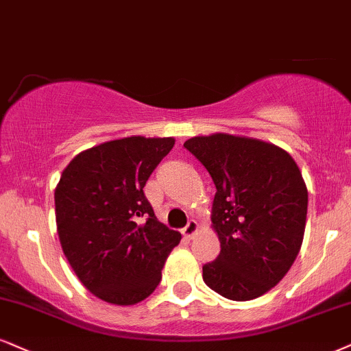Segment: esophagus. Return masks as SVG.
<instances>
[{"label":"esophagus","instance_id":"1","mask_svg":"<svg viewBox=\"0 0 351 351\" xmlns=\"http://www.w3.org/2000/svg\"><path fill=\"white\" fill-rule=\"evenodd\" d=\"M197 231H198V223L195 221V219H190L187 226H185V228L182 229V234H184L185 237H189V239H192L193 234H195Z\"/></svg>","mask_w":351,"mask_h":351}]
</instances>
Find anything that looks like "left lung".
<instances>
[{
    "label": "left lung",
    "instance_id": "1",
    "mask_svg": "<svg viewBox=\"0 0 351 351\" xmlns=\"http://www.w3.org/2000/svg\"><path fill=\"white\" fill-rule=\"evenodd\" d=\"M205 166L216 193L211 223L221 244L203 281L232 301L265 295L300 254L308 189L295 159L257 138L213 133L184 143Z\"/></svg>",
    "mask_w": 351,
    "mask_h": 351
}]
</instances>
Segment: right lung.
I'll use <instances>...</instances> for the list:
<instances>
[{"label": "right lung", "instance_id": "1", "mask_svg": "<svg viewBox=\"0 0 351 351\" xmlns=\"http://www.w3.org/2000/svg\"><path fill=\"white\" fill-rule=\"evenodd\" d=\"M174 143L171 136L112 140L81 151L62 172L55 189L60 244L99 300L117 306L146 300L182 239L158 221L143 192Z\"/></svg>", "mask_w": 351, "mask_h": 351}]
</instances>
